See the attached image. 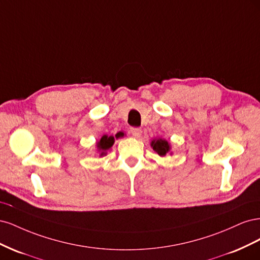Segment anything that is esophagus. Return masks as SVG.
I'll return each instance as SVG.
<instances>
[{"label":"esophagus","mask_w":260,"mask_h":260,"mask_svg":"<svg viewBox=\"0 0 260 260\" xmlns=\"http://www.w3.org/2000/svg\"><path fill=\"white\" fill-rule=\"evenodd\" d=\"M131 135L135 138H140L142 136V129L141 128H131Z\"/></svg>","instance_id":"obj_1"}]
</instances>
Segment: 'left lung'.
I'll return each mask as SVG.
<instances>
[{"instance_id":"8db88e82","label":"left lung","mask_w":260,"mask_h":260,"mask_svg":"<svg viewBox=\"0 0 260 260\" xmlns=\"http://www.w3.org/2000/svg\"><path fill=\"white\" fill-rule=\"evenodd\" d=\"M151 146L154 151L161 157L166 156L168 153H170V155H172L171 144L168 142L167 140L161 139V138L154 139L151 141Z\"/></svg>"}]
</instances>
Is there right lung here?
Instances as JSON below:
<instances>
[{
  "label": "right lung",
  "mask_w": 260,
  "mask_h": 260,
  "mask_svg": "<svg viewBox=\"0 0 260 260\" xmlns=\"http://www.w3.org/2000/svg\"><path fill=\"white\" fill-rule=\"evenodd\" d=\"M123 137V133H117L115 137L113 136H103L102 137L98 142H96V148H98V152L100 153V157H103L107 154L108 149H111L112 146L115 143V139H119Z\"/></svg>",
  "instance_id": "obj_1"
}]
</instances>
